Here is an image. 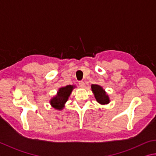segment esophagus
Instances as JSON below:
<instances>
[{
	"label": "esophagus",
	"mask_w": 156,
	"mask_h": 156,
	"mask_svg": "<svg viewBox=\"0 0 156 156\" xmlns=\"http://www.w3.org/2000/svg\"><path fill=\"white\" fill-rule=\"evenodd\" d=\"M78 84H79V86L82 88H83V87H84V86H85V84H84L83 81H79Z\"/></svg>",
	"instance_id": "esophagus-1"
}]
</instances>
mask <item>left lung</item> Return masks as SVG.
I'll use <instances>...</instances> for the list:
<instances>
[{
	"mask_svg": "<svg viewBox=\"0 0 156 156\" xmlns=\"http://www.w3.org/2000/svg\"><path fill=\"white\" fill-rule=\"evenodd\" d=\"M92 91L94 94L95 98L98 103L100 104H107L110 102V99L108 95H107L105 90L98 84H92L91 85Z\"/></svg>",
	"mask_w": 156,
	"mask_h": 156,
	"instance_id": "left-lung-1",
	"label": "left lung"
}]
</instances>
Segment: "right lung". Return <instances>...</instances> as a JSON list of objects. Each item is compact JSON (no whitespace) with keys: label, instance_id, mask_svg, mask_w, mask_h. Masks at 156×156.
<instances>
[{"label":"right lung","instance_id":"obj_1","mask_svg":"<svg viewBox=\"0 0 156 156\" xmlns=\"http://www.w3.org/2000/svg\"><path fill=\"white\" fill-rule=\"evenodd\" d=\"M74 86L67 85L61 87L58 89L57 94L51 99L50 103L54 108L61 110L64 108L65 104L68 100L69 95L72 93V90L74 89Z\"/></svg>","mask_w":156,"mask_h":156}]
</instances>
